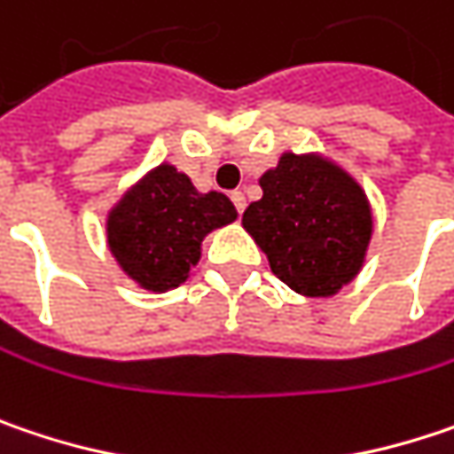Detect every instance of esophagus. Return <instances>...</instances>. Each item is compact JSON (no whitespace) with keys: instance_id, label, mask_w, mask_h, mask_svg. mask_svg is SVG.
Returning <instances> with one entry per match:
<instances>
[{"instance_id":"34e87169","label":"esophagus","mask_w":454,"mask_h":454,"mask_svg":"<svg viewBox=\"0 0 454 454\" xmlns=\"http://www.w3.org/2000/svg\"><path fill=\"white\" fill-rule=\"evenodd\" d=\"M230 199H232V204H235L238 214H243V211H245V193H243V191H232V193H230Z\"/></svg>"}]
</instances>
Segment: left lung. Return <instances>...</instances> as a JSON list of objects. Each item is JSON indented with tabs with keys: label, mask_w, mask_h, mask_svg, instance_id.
Instances as JSON below:
<instances>
[{
	"label": "left lung",
	"mask_w": 454,
	"mask_h": 454,
	"mask_svg": "<svg viewBox=\"0 0 454 454\" xmlns=\"http://www.w3.org/2000/svg\"><path fill=\"white\" fill-rule=\"evenodd\" d=\"M263 199L243 227L271 271L305 297H331L359 274L372 238V211L359 183L312 154H281L261 178Z\"/></svg>",
	"instance_id": "8db88e82"
}]
</instances>
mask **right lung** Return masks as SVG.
Here are the masks:
<instances>
[{"label":"right lung","mask_w":454,"mask_h":454,"mask_svg":"<svg viewBox=\"0 0 454 454\" xmlns=\"http://www.w3.org/2000/svg\"><path fill=\"white\" fill-rule=\"evenodd\" d=\"M224 193H199L188 176L160 165L108 214V245L121 269L152 292L180 286L199 263L201 240L235 222Z\"/></svg>","instance_id":"add662e5"}]
</instances>
